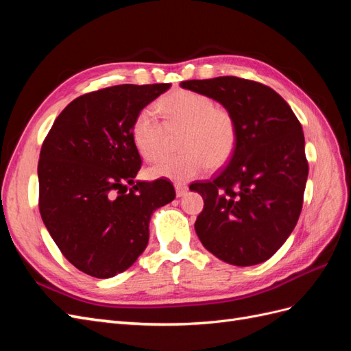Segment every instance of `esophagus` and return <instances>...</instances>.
<instances>
[{"instance_id": "34e87169", "label": "esophagus", "mask_w": 351, "mask_h": 351, "mask_svg": "<svg viewBox=\"0 0 351 351\" xmlns=\"http://www.w3.org/2000/svg\"><path fill=\"white\" fill-rule=\"evenodd\" d=\"M176 193H177V197H182V196H184L186 193H187V190H189V187L186 186V184H182V183H176Z\"/></svg>"}]
</instances>
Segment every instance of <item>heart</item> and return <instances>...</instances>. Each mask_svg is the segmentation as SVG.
Segmentation results:
<instances>
[{
    "instance_id": "1",
    "label": "heart",
    "mask_w": 351,
    "mask_h": 351,
    "mask_svg": "<svg viewBox=\"0 0 351 351\" xmlns=\"http://www.w3.org/2000/svg\"><path fill=\"white\" fill-rule=\"evenodd\" d=\"M158 110L167 124L184 125L180 139L183 152L164 156L147 168V176L187 182L210 167L224 165L237 145V123L234 117L204 93L174 90L158 102ZM133 141L141 155L156 159L162 154L164 129L156 112L146 107L137 112L132 127Z\"/></svg>"
}]
</instances>
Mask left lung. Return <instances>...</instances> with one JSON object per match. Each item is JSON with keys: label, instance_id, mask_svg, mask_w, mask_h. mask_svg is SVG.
<instances>
[{"label": "left lung", "instance_id": "obj_1", "mask_svg": "<svg viewBox=\"0 0 351 351\" xmlns=\"http://www.w3.org/2000/svg\"><path fill=\"white\" fill-rule=\"evenodd\" d=\"M180 86L224 105L237 123L231 161L195 183L205 206L195 230L212 254L236 267L268 261L294 230L309 165L304 134L290 105L262 83L222 76Z\"/></svg>", "mask_w": 351, "mask_h": 351}]
</instances>
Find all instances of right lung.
Listing matches in <instances>:
<instances>
[{
	"label": "right lung",
	"mask_w": 351,
	"mask_h": 351,
	"mask_svg": "<svg viewBox=\"0 0 351 351\" xmlns=\"http://www.w3.org/2000/svg\"><path fill=\"white\" fill-rule=\"evenodd\" d=\"M169 86L117 84L84 93L61 111L42 143V221L64 258L90 277L130 268L147 246L154 210L176 197L165 178L126 192L142 165L133 121Z\"/></svg>",
	"instance_id": "add662e5"
}]
</instances>
